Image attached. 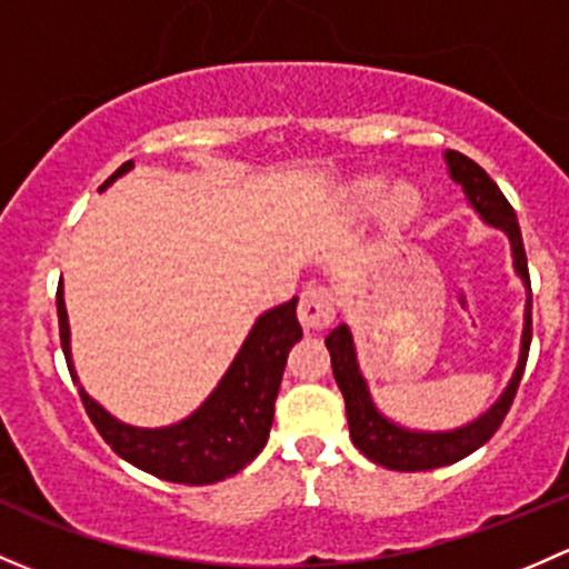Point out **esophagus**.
Wrapping results in <instances>:
<instances>
[{
    "label": "esophagus",
    "mask_w": 569,
    "mask_h": 569,
    "mask_svg": "<svg viewBox=\"0 0 569 569\" xmlns=\"http://www.w3.org/2000/svg\"><path fill=\"white\" fill-rule=\"evenodd\" d=\"M300 321L305 330H325L327 325L335 319V297L325 286H308L300 297Z\"/></svg>",
    "instance_id": "esophagus-1"
}]
</instances>
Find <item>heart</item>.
Returning <instances> with one entry per match:
<instances>
[{
    "instance_id": "obj_1",
    "label": "heart",
    "mask_w": 569,
    "mask_h": 569,
    "mask_svg": "<svg viewBox=\"0 0 569 569\" xmlns=\"http://www.w3.org/2000/svg\"><path fill=\"white\" fill-rule=\"evenodd\" d=\"M381 188L385 184L376 182V179H365V182H357L355 188L349 190V201L357 212H373L376 204L381 199ZM417 207V190L411 184H398V188L390 190V199H387V209H390L392 218H409Z\"/></svg>"
}]
</instances>
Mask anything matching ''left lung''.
<instances>
[{
	"mask_svg": "<svg viewBox=\"0 0 569 569\" xmlns=\"http://www.w3.org/2000/svg\"><path fill=\"white\" fill-rule=\"evenodd\" d=\"M447 166H450V177L463 188L469 204L480 212L486 223L496 226L510 237L512 244V259H516V272L521 274L526 283V313H523V338H521V357H518V368L512 373L510 385L501 392V398L482 417H477L469 426L458 430H445V433H422V430H406L387 420L370 400L368 385H365L360 365H357L355 355V340H351L349 327L340 325L327 335L325 343L330 349L332 373L338 381L340 392L346 400V417H349V433L355 441L357 450L373 463L385 466V469L395 471H428L439 469V466H450L456 460L471 456L480 450L490 436L499 430L505 422L507 411H510L512 400H516L518 385L523 379L526 360H529V346H531V280H529V264H526V250L521 226H518L516 209L505 199L499 184L486 174L482 166L466 154L447 149Z\"/></svg>",
	"mask_w": 569,
	"mask_h": 569,
	"instance_id": "obj_1",
	"label": "left lung"
}]
</instances>
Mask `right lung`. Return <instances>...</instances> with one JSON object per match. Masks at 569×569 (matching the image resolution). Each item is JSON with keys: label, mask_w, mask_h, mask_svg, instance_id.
<instances>
[{"label": "right lung", "mask_w": 569, "mask_h": 569, "mask_svg": "<svg viewBox=\"0 0 569 569\" xmlns=\"http://www.w3.org/2000/svg\"><path fill=\"white\" fill-rule=\"evenodd\" d=\"M130 169H133V160L119 166L117 174L106 179L103 188H109L113 179ZM57 316L68 370L73 381H79L73 360H70V327L62 283L57 289ZM300 338L302 327L297 321V297L267 310L264 316H259L214 392L201 403V409H196L188 420L177 422V426H124V422L113 420L103 406L94 403L79 385L81 403L92 426L119 458L160 477V480L182 482V486H209V482L237 475L264 450L286 360H289L291 346Z\"/></svg>", "instance_id": "1"}]
</instances>
